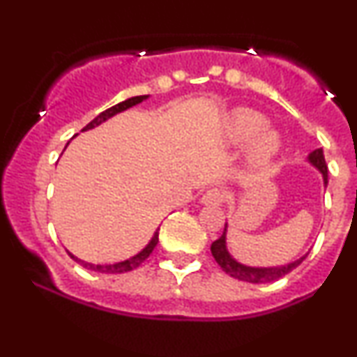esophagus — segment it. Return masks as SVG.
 Listing matches in <instances>:
<instances>
[{
	"mask_svg": "<svg viewBox=\"0 0 357 357\" xmlns=\"http://www.w3.org/2000/svg\"><path fill=\"white\" fill-rule=\"evenodd\" d=\"M225 199H227V191L221 190V188H210L203 195L202 202L204 204H221Z\"/></svg>",
	"mask_w": 357,
	"mask_h": 357,
	"instance_id": "1",
	"label": "esophagus"
}]
</instances>
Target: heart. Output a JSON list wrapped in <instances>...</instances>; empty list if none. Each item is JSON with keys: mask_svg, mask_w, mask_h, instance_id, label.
<instances>
[{"mask_svg": "<svg viewBox=\"0 0 357 357\" xmlns=\"http://www.w3.org/2000/svg\"><path fill=\"white\" fill-rule=\"evenodd\" d=\"M267 117L253 109H238L230 116L228 132L235 142H250V159L255 165H265L278 153L280 139L273 130H265Z\"/></svg>", "mask_w": 357, "mask_h": 357, "instance_id": "heart-1", "label": "heart"}]
</instances>
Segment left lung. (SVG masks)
Here are the masks:
<instances>
[{
    "label": "left lung",
    "mask_w": 357,
    "mask_h": 357,
    "mask_svg": "<svg viewBox=\"0 0 357 357\" xmlns=\"http://www.w3.org/2000/svg\"><path fill=\"white\" fill-rule=\"evenodd\" d=\"M309 161L321 171L324 176V184H327V165L326 159H324L322 149H315L309 154ZM211 253L215 257L216 264L223 268V272H227L228 275L233 278H238V280L250 282V284H267V282L278 280L280 277L287 275L289 272H292L294 268L298 267L302 264L305 257L298 258V260L292 261V264L284 265V267H268V268H257V267H247V265H241L235 258H231L230 253L227 250V228H225L223 235L218 240H215L211 243Z\"/></svg>",
    "instance_id": "8db88e82"
}]
</instances>
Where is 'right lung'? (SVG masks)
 <instances>
[{"instance_id": "add662e5", "label": "right lung", "mask_w": 357, "mask_h": 357, "mask_svg": "<svg viewBox=\"0 0 357 357\" xmlns=\"http://www.w3.org/2000/svg\"><path fill=\"white\" fill-rule=\"evenodd\" d=\"M146 99H147V96L130 97V99H127L124 102H121V104L114 105V107H110L107 110H104V112H100L99 116L93 119L92 122H89V124L85 126L82 130L93 129V127L102 124V122H105V121H107V119H110L112 116H116V114L122 112V110H126V109H129V107H132V105H136V104H139V102H142V100H146ZM158 241H159V228H158V230H155L154 236H153V238H151L149 243H147V247L142 250V252H139L137 255H134L132 258H129V260L119 261V264H112V265H93V264H89V261L80 260V258L73 257L70 252H68V255H70V258H73V260H75L77 264H80L82 267H85V268H89V270H93V272H100V273H124V272H130V270L137 268L139 265H141L142 261H144L146 258L149 257L151 253H153V250H154L155 245H158Z\"/></svg>"}]
</instances>
